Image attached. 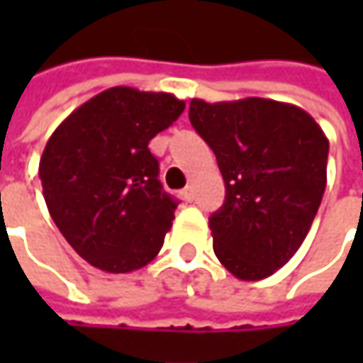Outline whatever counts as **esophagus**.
I'll list each match as a JSON object with an SVG mask.
<instances>
[{
  "instance_id": "34e87169",
  "label": "esophagus",
  "mask_w": 363,
  "mask_h": 363,
  "mask_svg": "<svg viewBox=\"0 0 363 363\" xmlns=\"http://www.w3.org/2000/svg\"><path fill=\"white\" fill-rule=\"evenodd\" d=\"M182 196H184V200H188V202H191V200H194V188H191V186H188V188H184V191H182Z\"/></svg>"
}]
</instances>
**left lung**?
Instances as JSON below:
<instances>
[{"label": "left lung", "instance_id": "left-lung-1", "mask_svg": "<svg viewBox=\"0 0 363 363\" xmlns=\"http://www.w3.org/2000/svg\"><path fill=\"white\" fill-rule=\"evenodd\" d=\"M189 121L226 184L224 206L210 216L218 260L240 281L271 277L299 250L319 210L325 133L299 106L260 96L191 99Z\"/></svg>", "mask_w": 363, "mask_h": 363}]
</instances>
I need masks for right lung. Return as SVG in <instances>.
Instances as JSON below:
<instances>
[{
    "label": "right lung",
    "mask_w": 363,
    "mask_h": 363,
    "mask_svg": "<svg viewBox=\"0 0 363 363\" xmlns=\"http://www.w3.org/2000/svg\"><path fill=\"white\" fill-rule=\"evenodd\" d=\"M169 92L113 86L52 133L40 160L44 200L58 230L92 267L131 272L163 246L177 208L149 141L184 113Z\"/></svg>",
    "instance_id": "right-lung-1"
}]
</instances>
